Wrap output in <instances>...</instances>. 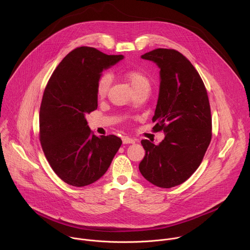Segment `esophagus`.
<instances>
[{
    "label": "esophagus",
    "mask_w": 250,
    "mask_h": 250,
    "mask_svg": "<svg viewBox=\"0 0 250 250\" xmlns=\"http://www.w3.org/2000/svg\"><path fill=\"white\" fill-rule=\"evenodd\" d=\"M122 140H123V144H124V145L135 144V140H134V139H132V138H130V137H127V136H124V137L122 138Z\"/></svg>",
    "instance_id": "obj_1"
}]
</instances>
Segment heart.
<instances>
[{"label":"heart","mask_w":250,"mask_h":250,"mask_svg":"<svg viewBox=\"0 0 250 250\" xmlns=\"http://www.w3.org/2000/svg\"><path fill=\"white\" fill-rule=\"evenodd\" d=\"M124 76L125 80L129 83L133 92H136L139 90H149V87H150L149 80L144 73H141L140 71L128 70L124 73ZM111 83H112L111 75L106 73L103 74L98 79V82H97V86H96L97 95L101 98L104 97L106 93H108Z\"/></svg>","instance_id":"1"}]
</instances>
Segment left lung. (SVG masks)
Here are the masks:
<instances>
[{
	"label": "left lung",
	"instance_id": "1",
	"mask_svg": "<svg viewBox=\"0 0 250 250\" xmlns=\"http://www.w3.org/2000/svg\"><path fill=\"white\" fill-rule=\"evenodd\" d=\"M160 69V86L152 122L164 139L155 146L147 139L141 145L146 156L139 171L160 188L185 182L198 169L211 139V117L206 87L198 71L180 52L157 48L141 55Z\"/></svg>",
	"mask_w": 250,
	"mask_h": 250
}]
</instances>
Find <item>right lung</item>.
Returning a JSON list of instances; mask_svg holds the SVG:
<instances>
[{
    "mask_svg": "<svg viewBox=\"0 0 250 250\" xmlns=\"http://www.w3.org/2000/svg\"><path fill=\"white\" fill-rule=\"evenodd\" d=\"M124 59L81 46L68 53L51 75L40 111V140L53 171L74 187L106 172L122 146L116 135L92 133L86 115L97 110L96 86L104 70Z\"/></svg>",
    "mask_w": 250,
    "mask_h": 250,
    "instance_id": "add662e5",
    "label": "right lung"
}]
</instances>
